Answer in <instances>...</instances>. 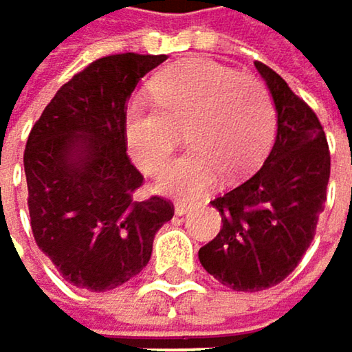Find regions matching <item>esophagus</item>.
I'll return each instance as SVG.
<instances>
[{"label": "esophagus", "mask_w": 352, "mask_h": 352, "mask_svg": "<svg viewBox=\"0 0 352 352\" xmlns=\"http://www.w3.org/2000/svg\"><path fill=\"white\" fill-rule=\"evenodd\" d=\"M190 212H192V206L190 204H186V202H175V214H177V217H186Z\"/></svg>", "instance_id": "esophagus-1"}]
</instances>
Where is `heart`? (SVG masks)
<instances>
[{
  "mask_svg": "<svg viewBox=\"0 0 352 352\" xmlns=\"http://www.w3.org/2000/svg\"><path fill=\"white\" fill-rule=\"evenodd\" d=\"M150 94L154 104L135 100L125 111L123 133L135 164L160 175L184 131L194 148L164 173V194L200 198L221 173L239 179L256 170L272 146L276 102L260 78L208 59H186L158 72Z\"/></svg>",
  "mask_w": 352,
  "mask_h": 352,
  "instance_id": "heart-1",
  "label": "heart"
}]
</instances>
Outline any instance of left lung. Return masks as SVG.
<instances>
[{"instance_id":"1","label":"left lung","mask_w":352,"mask_h":352,"mask_svg":"<svg viewBox=\"0 0 352 352\" xmlns=\"http://www.w3.org/2000/svg\"><path fill=\"white\" fill-rule=\"evenodd\" d=\"M276 102V140L262 168L210 204L221 233L200 248L208 274L233 291H264L301 262L326 202L330 150L311 107L268 65L256 61Z\"/></svg>"}]
</instances>
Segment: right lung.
Instances as JSON below:
<instances>
[{"label": "right lung", "mask_w": 352, "mask_h": 352, "mask_svg": "<svg viewBox=\"0 0 352 352\" xmlns=\"http://www.w3.org/2000/svg\"><path fill=\"white\" fill-rule=\"evenodd\" d=\"M164 55L119 53L65 82L24 150L30 227L38 250L74 287L104 293L150 260L156 231L173 219L168 200H138L142 173L127 156L123 121L138 82Z\"/></svg>", "instance_id": "1"}]
</instances>
